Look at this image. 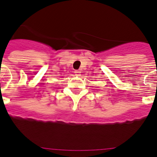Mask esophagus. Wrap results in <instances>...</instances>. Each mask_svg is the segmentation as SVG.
<instances>
[{"instance_id": "obj_1", "label": "esophagus", "mask_w": 157, "mask_h": 157, "mask_svg": "<svg viewBox=\"0 0 157 157\" xmlns=\"http://www.w3.org/2000/svg\"><path fill=\"white\" fill-rule=\"evenodd\" d=\"M80 73H81V72L79 71H75V75L76 76H80Z\"/></svg>"}]
</instances>
